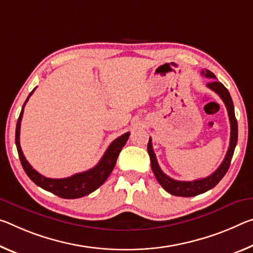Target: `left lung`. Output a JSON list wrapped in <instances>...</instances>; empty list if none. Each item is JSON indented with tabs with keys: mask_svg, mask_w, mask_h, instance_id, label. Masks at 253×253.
<instances>
[{
	"mask_svg": "<svg viewBox=\"0 0 253 253\" xmlns=\"http://www.w3.org/2000/svg\"><path fill=\"white\" fill-rule=\"evenodd\" d=\"M202 75L206 76L210 79H216L214 73H211V71L205 70L202 71ZM207 86L211 90L217 93L220 99L223 100V102L225 103V107L227 109L228 118H230L231 124V137H230V146H228L227 153L224 158L223 162L218 167V169L215 172H213L211 175H208L206 178L194 180V181H178L170 177H168L166 173H163L161 168L159 167V163L156 161V156L153 151V146H152V139L150 137L147 144V152L151 159V167L153 170V173L155 175L156 180L163 187V189L169 192V194L173 196H180V197H194L204 192L208 191L211 188H214L217 184L222 178L225 175V173L230 168L232 156H233L236 143H238V122H236L235 114H234V106L232 98L230 95V92L223 85L222 83L213 80L210 83H207Z\"/></svg>",
	"mask_w": 253,
	"mask_h": 253,
	"instance_id": "1",
	"label": "left lung"
}]
</instances>
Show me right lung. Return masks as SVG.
Instances as JSON below:
<instances>
[{
	"instance_id": "add662e5",
	"label": "right lung",
	"mask_w": 253,
	"mask_h": 253,
	"mask_svg": "<svg viewBox=\"0 0 253 253\" xmlns=\"http://www.w3.org/2000/svg\"><path fill=\"white\" fill-rule=\"evenodd\" d=\"M35 89L30 92L26 102L23 103L21 112H20V116L18 118L17 128H15V145H17L18 154L20 161H21L23 170L26 171L28 177L33 180L37 186L51 192V194L58 196V197L65 199H75L84 197V196L89 195L95 189H98V188L106 181L107 178L109 177L112 170H114L116 162H117L120 151H122V148L124 146H125L130 133H125L124 135L119 136L118 138H116L115 141L110 144L109 147L107 148V151L105 152V154H103L99 163L94 168H92V169L85 172H81V173H76L74 175H72V177L64 179H51L43 177V175L38 173V172L30 166L29 162L27 161L25 155L22 153L21 146H20V125H21L23 108H25V105L28 100H29L30 95L34 93Z\"/></svg>"
}]
</instances>
